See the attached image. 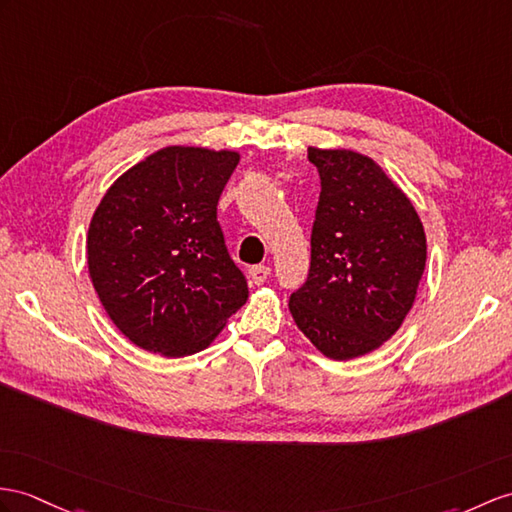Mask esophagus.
Instances as JSON below:
<instances>
[{
    "label": "esophagus",
    "instance_id": "obj_1",
    "mask_svg": "<svg viewBox=\"0 0 512 512\" xmlns=\"http://www.w3.org/2000/svg\"><path fill=\"white\" fill-rule=\"evenodd\" d=\"M269 273H271V267H269V265H254V267H249V278H252L254 284H265L267 278H269Z\"/></svg>",
    "mask_w": 512,
    "mask_h": 512
}]
</instances>
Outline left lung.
I'll list each match as a JSON object with an SVG mask.
<instances>
[{
	"label": "left lung",
	"instance_id": "left-lung-1",
	"mask_svg": "<svg viewBox=\"0 0 512 512\" xmlns=\"http://www.w3.org/2000/svg\"><path fill=\"white\" fill-rule=\"evenodd\" d=\"M321 193L306 282L291 315L334 360L376 350L402 326L426 269V232L410 199L371 158L308 147Z\"/></svg>",
	"mask_w": 512,
	"mask_h": 512
}]
</instances>
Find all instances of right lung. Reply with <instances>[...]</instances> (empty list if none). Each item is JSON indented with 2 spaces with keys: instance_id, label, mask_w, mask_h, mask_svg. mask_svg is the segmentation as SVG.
I'll use <instances>...</instances> for the list:
<instances>
[{
  "instance_id": "obj_1",
  "label": "right lung",
  "mask_w": 512,
  "mask_h": 512,
  "mask_svg": "<svg viewBox=\"0 0 512 512\" xmlns=\"http://www.w3.org/2000/svg\"><path fill=\"white\" fill-rule=\"evenodd\" d=\"M236 152L165 147L110 186L91 219L89 273L112 323L147 352L189 356L249 295L217 221Z\"/></svg>"
}]
</instances>
